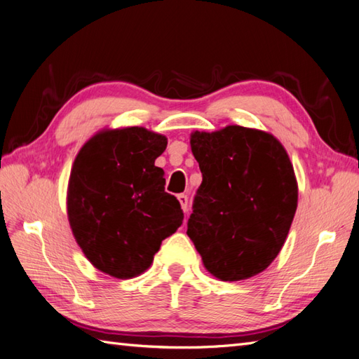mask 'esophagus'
Returning <instances> with one entry per match:
<instances>
[{"mask_svg": "<svg viewBox=\"0 0 359 359\" xmlns=\"http://www.w3.org/2000/svg\"><path fill=\"white\" fill-rule=\"evenodd\" d=\"M177 198H179V202H180L182 210L185 211V212H188V196L187 194H179Z\"/></svg>", "mask_w": 359, "mask_h": 359, "instance_id": "esophagus-1", "label": "esophagus"}]
</instances>
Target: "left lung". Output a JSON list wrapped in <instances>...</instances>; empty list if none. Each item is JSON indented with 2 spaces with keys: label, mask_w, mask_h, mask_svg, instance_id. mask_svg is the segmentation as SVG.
Here are the masks:
<instances>
[{
  "label": "left lung",
  "mask_w": 359,
  "mask_h": 359,
  "mask_svg": "<svg viewBox=\"0 0 359 359\" xmlns=\"http://www.w3.org/2000/svg\"><path fill=\"white\" fill-rule=\"evenodd\" d=\"M191 149L203 179L187 234L214 277H254L278 255L297 211L286 149L272 135L240 125L196 131Z\"/></svg>",
  "instance_id": "left-lung-1"
}]
</instances>
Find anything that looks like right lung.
<instances>
[{
  "label": "right lung",
  "mask_w": 359,
  "mask_h": 359,
  "mask_svg": "<svg viewBox=\"0 0 359 359\" xmlns=\"http://www.w3.org/2000/svg\"><path fill=\"white\" fill-rule=\"evenodd\" d=\"M166 137L145 128L108 130L74 159L67 211L91 264L111 277L133 278L149 268L162 240L183 222L179 200L165 193L154 161Z\"/></svg>",
  "instance_id": "right-lung-1"
}]
</instances>
